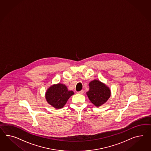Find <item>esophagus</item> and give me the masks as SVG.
<instances>
[{"instance_id": "obj_1", "label": "esophagus", "mask_w": 151, "mask_h": 151, "mask_svg": "<svg viewBox=\"0 0 151 151\" xmlns=\"http://www.w3.org/2000/svg\"><path fill=\"white\" fill-rule=\"evenodd\" d=\"M78 93H79V94H83V93H84V90H82L81 91H79V92H78Z\"/></svg>"}]
</instances>
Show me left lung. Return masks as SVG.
Segmentation results:
<instances>
[{"mask_svg":"<svg viewBox=\"0 0 151 151\" xmlns=\"http://www.w3.org/2000/svg\"><path fill=\"white\" fill-rule=\"evenodd\" d=\"M89 90L86 93L90 101L96 107L104 104L111 96V90L107 85L98 80L89 83Z\"/></svg>","mask_w":151,"mask_h":151,"instance_id":"1","label":"left lung"}]
</instances>
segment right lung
<instances>
[{"mask_svg": "<svg viewBox=\"0 0 151 151\" xmlns=\"http://www.w3.org/2000/svg\"><path fill=\"white\" fill-rule=\"evenodd\" d=\"M73 91L68 90L66 85L61 83L51 86L45 93V98L48 104L56 109L63 107Z\"/></svg>", "mask_w": 151, "mask_h": 151, "instance_id": "1", "label": "right lung"}]
</instances>
